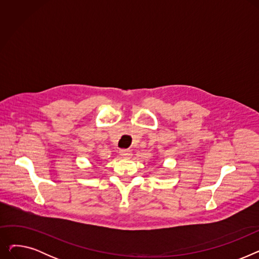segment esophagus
<instances>
[{
	"mask_svg": "<svg viewBox=\"0 0 259 259\" xmlns=\"http://www.w3.org/2000/svg\"><path fill=\"white\" fill-rule=\"evenodd\" d=\"M119 154L124 158H130L132 156V151L129 150V149H121L119 151Z\"/></svg>",
	"mask_w": 259,
	"mask_h": 259,
	"instance_id": "34e87169",
	"label": "esophagus"
}]
</instances>
